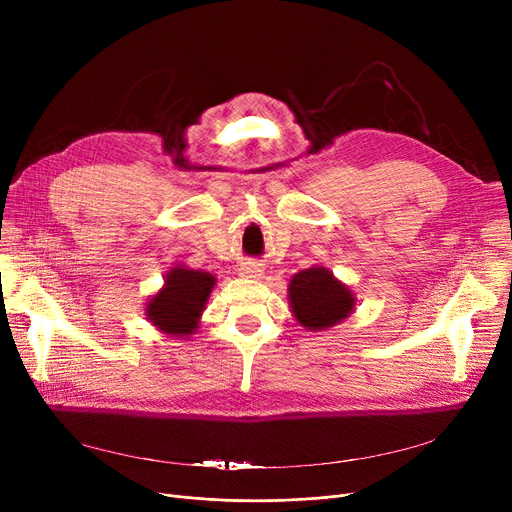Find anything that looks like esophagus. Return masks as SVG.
<instances>
[{
	"instance_id": "esophagus-1",
	"label": "esophagus",
	"mask_w": 512,
	"mask_h": 512,
	"mask_svg": "<svg viewBox=\"0 0 512 512\" xmlns=\"http://www.w3.org/2000/svg\"><path fill=\"white\" fill-rule=\"evenodd\" d=\"M240 274L242 276H249V278H261L263 276V267L257 263H245L240 267Z\"/></svg>"
}]
</instances>
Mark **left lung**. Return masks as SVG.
Returning a JSON list of instances; mask_svg holds the SVG:
<instances>
[{
    "instance_id": "obj_1",
    "label": "left lung",
    "mask_w": 512,
    "mask_h": 512,
    "mask_svg": "<svg viewBox=\"0 0 512 512\" xmlns=\"http://www.w3.org/2000/svg\"><path fill=\"white\" fill-rule=\"evenodd\" d=\"M290 309L309 332L328 330L353 313L355 294L326 267H309L288 284Z\"/></svg>"
}]
</instances>
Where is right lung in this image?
I'll use <instances>...</instances> for the list:
<instances>
[{"label":"right lung","instance_id":"right-lung-1","mask_svg":"<svg viewBox=\"0 0 512 512\" xmlns=\"http://www.w3.org/2000/svg\"><path fill=\"white\" fill-rule=\"evenodd\" d=\"M164 282V288L147 303V319L157 330L174 338L195 334L215 278L203 270L178 265L166 274Z\"/></svg>","mask_w":512,"mask_h":512}]
</instances>
